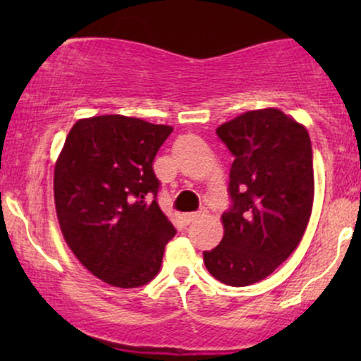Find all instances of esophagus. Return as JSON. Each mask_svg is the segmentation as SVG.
<instances>
[{
  "instance_id": "1",
  "label": "esophagus",
  "mask_w": 361,
  "mask_h": 361,
  "mask_svg": "<svg viewBox=\"0 0 361 361\" xmlns=\"http://www.w3.org/2000/svg\"><path fill=\"white\" fill-rule=\"evenodd\" d=\"M198 217H200V212H190V214H185V215H183V221H185L186 224H190V222L197 221Z\"/></svg>"
}]
</instances>
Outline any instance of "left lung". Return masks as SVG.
Returning <instances> with one entry per match:
<instances>
[{"label": "left lung", "instance_id": "obj_1", "mask_svg": "<svg viewBox=\"0 0 361 361\" xmlns=\"http://www.w3.org/2000/svg\"><path fill=\"white\" fill-rule=\"evenodd\" d=\"M234 156L224 238L204 251L210 275L231 287L267 279L299 246L314 200L312 146L279 109L252 110L217 128Z\"/></svg>", "mask_w": 361, "mask_h": 361}]
</instances>
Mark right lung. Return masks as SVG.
<instances>
[{"label": "right lung", "instance_id": "right-lung-1", "mask_svg": "<svg viewBox=\"0 0 361 361\" xmlns=\"http://www.w3.org/2000/svg\"><path fill=\"white\" fill-rule=\"evenodd\" d=\"M173 127L123 115L78 120L54 169V200L66 243L94 276L120 288L159 273L176 234L157 205L152 161Z\"/></svg>", "mask_w": 361, "mask_h": 361}]
</instances>
